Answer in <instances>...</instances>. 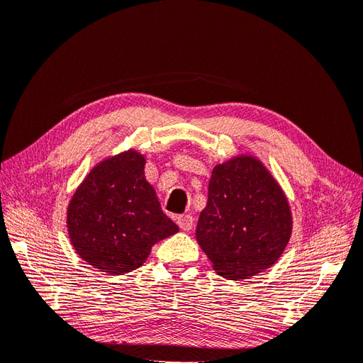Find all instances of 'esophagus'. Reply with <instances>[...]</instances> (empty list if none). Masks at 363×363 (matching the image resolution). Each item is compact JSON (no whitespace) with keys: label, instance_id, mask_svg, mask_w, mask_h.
<instances>
[{"label":"esophagus","instance_id":"obj_1","mask_svg":"<svg viewBox=\"0 0 363 363\" xmlns=\"http://www.w3.org/2000/svg\"><path fill=\"white\" fill-rule=\"evenodd\" d=\"M177 225L180 226V229L183 230H189L194 226V217L191 214H182L177 216Z\"/></svg>","mask_w":363,"mask_h":363}]
</instances>
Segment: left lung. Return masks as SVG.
<instances>
[{
	"label": "left lung",
	"instance_id": "1",
	"mask_svg": "<svg viewBox=\"0 0 363 363\" xmlns=\"http://www.w3.org/2000/svg\"><path fill=\"white\" fill-rule=\"evenodd\" d=\"M292 234V214L279 183L250 156L213 169L196 240L216 272L245 280L275 264Z\"/></svg>",
	"mask_w": 363,
	"mask_h": 363
}]
</instances>
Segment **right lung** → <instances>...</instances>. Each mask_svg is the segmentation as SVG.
Instances as JSON below:
<instances>
[{
  "mask_svg": "<svg viewBox=\"0 0 363 363\" xmlns=\"http://www.w3.org/2000/svg\"><path fill=\"white\" fill-rule=\"evenodd\" d=\"M144 157L126 152L98 164L72 196L67 226L77 255L98 271L140 268L153 245L179 230L144 177Z\"/></svg>",
  "mask_w": 363,
  "mask_h": 363,
  "instance_id": "right-lung-1",
  "label": "right lung"
}]
</instances>
